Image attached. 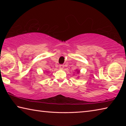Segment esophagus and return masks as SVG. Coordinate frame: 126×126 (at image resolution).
Here are the masks:
<instances>
[{
    "label": "esophagus",
    "mask_w": 126,
    "mask_h": 126,
    "mask_svg": "<svg viewBox=\"0 0 126 126\" xmlns=\"http://www.w3.org/2000/svg\"><path fill=\"white\" fill-rule=\"evenodd\" d=\"M64 67V65L63 64H60L59 65V68H61V69H63Z\"/></svg>",
    "instance_id": "obj_1"
}]
</instances>
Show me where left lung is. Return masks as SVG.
Listing matches in <instances>:
<instances>
[{"mask_svg":"<svg viewBox=\"0 0 126 126\" xmlns=\"http://www.w3.org/2000/svg\"><path fill=\"white\" fill-rule=\"evenodd\" d=\"M78 72H79V71H78V72H77V73H78Z\"/></svg>","mask_w":126,"mask_h":126,"instance_id":"obj_1","label":"left lung"}]
</instances>
